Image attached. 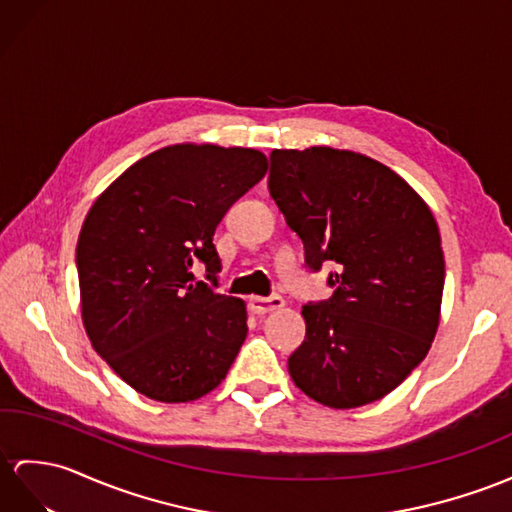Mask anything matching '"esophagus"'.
I'll return each mask as SVG.
<instances>
[{
	"instance_id": "esophagus-1",
	"label": "esophagus",
	"mask_w": 512,
	"mask_h": 512,
	"mask_svg": "<svg viewBox=\"0 0 512 512\" xmlns=\"http://www.w3.org/2000/svg\"><path fill=\"white\" fill-rule=\"evenodd\" d=\"M249 308H252L254 315H267V313H273V310L284 308V299L280 295L252 297L249 299Z\"/></svg>"
}]
</instances>
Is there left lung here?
Instances as JSON below:
<instances>
[{"label": "left lung", "instance_id": "obj_1", "mask_svg": "<svg viewBox=\"0 0 512 512\" xmlns=\"http://www.w3.org/2000/svg\"><path fill=\"white\" fill-rule=\"evenodd\" d=\"M269 160V193L308 267L339 265L328 302L302 308L291 378L334 410L382 400L439 330L445 260L432 210L393 169L352 149H273Z\"/></svg>", "mask_w": 512, "mask_h": 512}]
</instances>
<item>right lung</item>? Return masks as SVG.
Returning <instances> with one entry per match:
<instances>
[{"label": "right lung", "instance_id": "add662e5", "mask_svg": "<svg viewBox=\"0 0 512 512\" xmlns=\"http://www.w3.org/2000/svg\"><path fill=\"white\" fill-rule=\"evenodd\" d=\"M267 167L252 147L176 143L136 160L93 202L76 249L82 323L136 393L195 402L226 378L247 308L195 282L193 267L221 269L219 221Z\"/></svg>", "mask_w": 512, "mask_h": 512}]
</instances>
